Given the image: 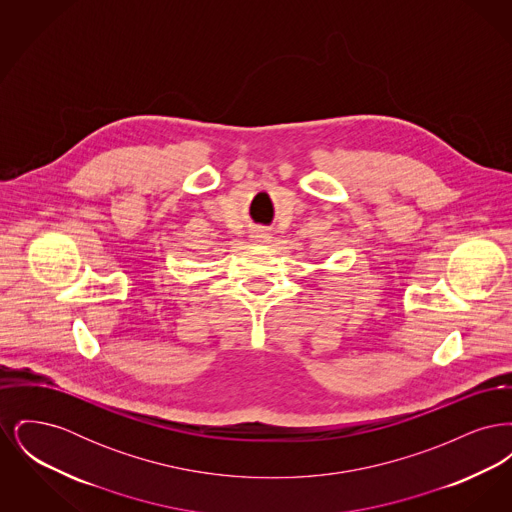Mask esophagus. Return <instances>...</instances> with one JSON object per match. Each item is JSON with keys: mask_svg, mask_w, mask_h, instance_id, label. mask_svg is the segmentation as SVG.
Segmentation results:
<instances>
[{"mask_svg": "<svg viewBox=\"0 0 512 512\" xmlns=\"http://www.w3.org/2000/svg\"><path fill=\"white\" fill-rule=\"evenodd\" d=\"M270 234H268L267 230H253L251 232V240L255 242V244H268L270 242Z\"/></svg>", "mask_w": 512, "mask_h": 512, "instance_id": "esophagus-1", "label": "esophagus"}]
</instances>
